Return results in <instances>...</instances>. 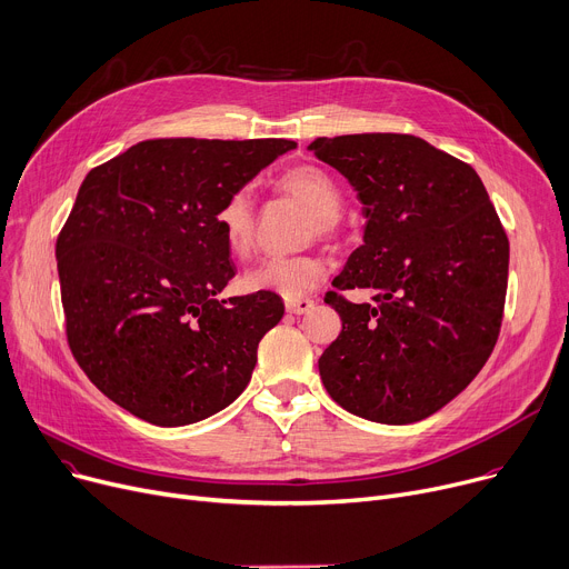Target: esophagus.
<instances>
[{
    "label": "esophagus",
    "instance_id": "34e87169",
    "mask_svg": "<svg viewBox=\"0 0 569 569\" xmlns=\"http://www.w3.org/2000/svg\"><path fill=\"white\" fill-rule=\"evenodd\" d=\"M284 308L291 315H306V312H310L315 308V300H310V298H287L284 300Z\"/></svg>",
    "mask_w": 569,
    "mask_h": 569
}]
</instances>
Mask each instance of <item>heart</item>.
<instances>
[{
  "instance_id": "heart-1",
  "label": "heart",
  "mask_w": 569,
  "mask_h": 569,
  "mask_svg": "<svg viewBox=\"0 0 569 569\" xmlns=\"http://www.w3.org/2000/svg\"><path fill=\"white\" fill-rule=\"evenodd\" d=\"M280 190L300 199L315 218L319 237H332L338 231L342 211V188L319 164H298L278 179ZM216 224L227 250L243 257L254 239V211L248 188L233 190L216 211ZM326 278V263L315 254L266 257L243 276V287L250 291H273L284 298H300L319 287Z\"/></svg>"
}]
</instances>
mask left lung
Masks as SVG:
<instances>
[{
	"mask_svg": "<svg viewBox=\"0 0 569 569\" xmlns=\"http://www.w3.org/2000/svg\"><path fill=\"white\" fill-rule=\"evenodd\" d=\"M356 190L362 246L328 293L342 332L319 375L353 416L409 425L443 409L493 351L503 321L510 243L471 164L416 136L362 132L308 147Z\"/></svg>",
	"mask_w": 569,
	"mask_h": 569,
	"instance_id": "obj_1",
	"label": "left lung"
}]
</instances>
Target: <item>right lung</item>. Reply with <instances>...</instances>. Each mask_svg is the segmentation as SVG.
Here are the masks:
<instances>
[{
	"label": "right lung",
	"mask_w": 569,
	"mask_h": 569,
	"mask_svg": "<svg viewBox=\"0 0 569 569\" xmlns=\"http://www.w3.org/2000/svg\"><path fill=\"white\" fill-rule=\"evenodd\" d=\"M291 140H147L93 167L57 239L66 338L114 405L158 427L237 399L284 315L273 291L218 298L233 278L216 224L227 194Z\"/></svg>",
	"instance_id": "right-lung-1"
}]
</instances>
